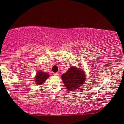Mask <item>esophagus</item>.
<instances>
[{"label": "esophagus", "mask_w": 124, "mask_h": 124, "mask_svg": "<svg viewBox=\"0 0 124 124\" xmlns=\"http://www.w3.org/2000/svg\"><path fill=\"white\" fill-rule=\"evenodd\" d=\"M54 75H56V76H58V75H59V74H60V73L58 72H57V73H54Z\"/></svg>", "instance_id": "obj_1"}]
</instances>
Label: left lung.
<instances>
[{
  "label": "left lung",
  "mask_w": 124,
  "mask_h": 124,
  "mask_svg": "<svg viewBox=\"0 0 124 124\" xmlns=\"http://www.w3.org/2000/svg\"><path fill=\"white\" fill-rule=\"evenodd\" d=\"M63 83L69 91H73L79 89L85 82L86 74L83 69L71 66L61 75Z\"/></svg>",
  "instance_id": "8db88e82"
}]
</instances>
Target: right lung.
Segmentation results:
<instances>
[{"instance_id": "obj_1", "label": "right lung", "mask_w": 124, "mask_h": 124, "mask_svg": "<svg viewBox=\"0 0 124 124\" xmlns=\"http://www.w3.org/2000/svg\"><path fill=\"white\" fill-rule=\"evenodd\" d=\"M49 77H50V75L48 73L43 72L42 70H38L37 72L36 75L34 77L35 84L37 85H43L47 79L49 78Z\"/></svg>"}]
</instances>
